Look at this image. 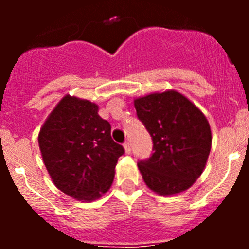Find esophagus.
<instances>
[{"instance_id": "esophagus-1", "label": "esophagus", "mask_w": 249, "mask_h": 249, "mask_svg": "<svg viewBox=\"0 0 249 249\" xmlns=\"http://www.w3.org/2000/svg\"><path fill=\"white\" fill-rule=\"evenodd\" d=\"M123 148H124V152H126V153H131L132 148H131V143H129V142H126V143L123 144Z\"/></svg>"}]
</instances>
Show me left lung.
Masks as SVG:
<instances>
[{
  "mask_svg": "<svg viewBox=\"0 0 249 249\" xmlns=\"http://www.w3.org/2000/svg\"><path fill=\"white\" fill-rule=\"evenodd\" d=\"M133 103L155 149L148 160L138 163L144 183L164 197L191 188L206 168L212 146L206 116L175 89L153 92Z\"/></svg>",
  "mask_w": 249,
  "mask_h": 249,
  "instance_id": "left-lung-1",
  "label": "left lung"
}]
</instances>
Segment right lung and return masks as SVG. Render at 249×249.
<instances>
[{"label":"right lung","mask_w":249,"mask_h":249,"mask_svg":"<svg viewBox=\"0 0 249 249\" xmlns=\"http://www.w3.org/2000/svg\"><path fill=\"white\" fill-rule=\"evenodd\" d=\"M38 146L54 186L76 201L92 202L111 188L117 160L124 153L111 137V124L98 106L66 94L48 114Z\"/></svg>","instance_id":"right-lung-1"}]
</instances>
